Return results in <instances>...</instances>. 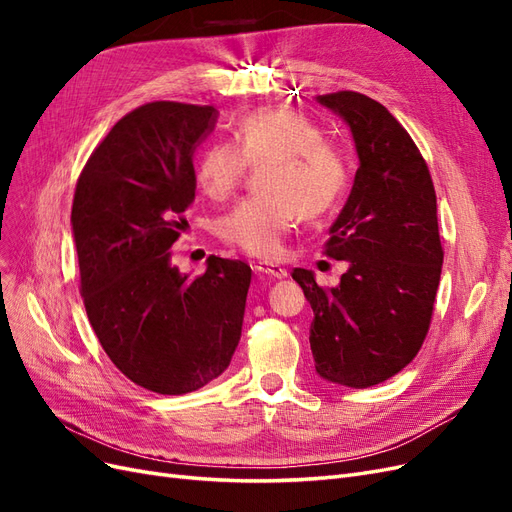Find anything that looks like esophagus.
Segmentation results:
<instances>
[{
  "instance_id": "1",
  "label": "esophagus",
  "mask_w": 512,
  "mask_h": 512,
  "mask_svg": "<svg viewBox=\"0 0 512 512\" xmlns=\"http://www.w3.org/2000/svg\"><path fill=\"white\" fill-rule=\"evenodd\" d=\"M254 271H258V273H262V275L275 277V280H284V277H288V271H286L282 265H275V262H267V260L256 262Z\"/></svg>"
}]
</instances>
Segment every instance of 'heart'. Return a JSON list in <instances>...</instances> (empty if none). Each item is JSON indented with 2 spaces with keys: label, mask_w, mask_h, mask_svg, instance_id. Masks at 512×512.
Returning a JSON list of instances; mask_svg holds the SVG:
<instances>
[{
  "label": "heart",
  "mask_w": 512,
  "mask_h": 512,
  "mask_svg": "<svg viewBox=\"0 0 512 512\" xmlns=\"http://www.w3.org/2000/svg\"><path fill=\"white\" fill-rule=\"evenodd\" d=\"M260 188L220 220V237L256 256L280 254L299 222L327 213L342 196L348 168L342 151L320 141V132L290 111L262 108L239 121L235 143H211L196 160V181L207 196L224 200L245 166L265 164Z\"/></svg>",
  "instance_id": "obj_1"
}]
</instances>
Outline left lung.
Segmentation results:
<instances>
[{
  "label": "left lung",
  "mask_w": 512,
  "mask_h": 512,
  "mask_svg": "<svg viewBox=\"0 0 512 512\" xmlns=\"http://www.w3.org/2000/svg\"><path fill=\"white\" fill-rule=\"evenodd\" d=\"M346 121L359 168L327 254L346 260L335 288L294 269L314 309L309 346L318 376L367 389L404 369L421 350L442 273L438 205L429 168L386 108L356 91L316 98Z\"/></svg>",
  "instance_id": "left-lung-1"
}]
</instances>
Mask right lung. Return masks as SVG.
<instances>
[{"label":"right lung","mask_w":512,"mask_h":512,"mask_svg":"<svg viewBox=\"0 0 512 512\" xmlns=\"http://www.w3.org/2000/svg\"><path fill=\"white\" fill-rule=\"evenodd\" d=\"M213 106L149 102L119 119L76 183L72 235L91 329L134 384L192 393L218 378L239 346L252 269L209 256L190 280L170 260L196 192L194 151Z\"/></svg>","instance_id":"right-lung-1"}]
</instances>
